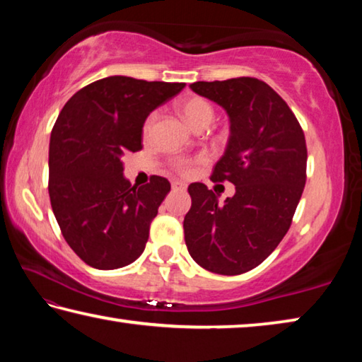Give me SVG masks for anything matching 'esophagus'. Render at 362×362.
I'll return each instance as SVG.
<instances>
[{"mask_svg": "<svg viewBox=\"0 0 362 362\" xmlns=\"http://www.w3.org/2000/svg\"><path fill=\"white\" fill-rule=\"evenodd\" d=\"M187 188V183L185 182H180V180H174L173 182V189L174 192H183V189Z\"/></svg>", "mask_w": 362, "mask_h": 362, "instance_id": "esophagus-1", "label": "esophagus"}]
</instances>
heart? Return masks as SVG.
I'll return each instance as SVG.
<instances>
[{"label":"heart","instance_id":"1","mask_svg":"<svg viewBox=\"0 0 362 362\" xmlns=\"http://www.w3.org/2000/svg\"><path fill=\"white\" fill-rule=\"evenodd\" d=\"M179 113L183 118V121L192 127V129H196V127L201 124H206L214 118V110L211 107V103L201 99V97H192V99H187L179 103ZM151 119L146 121V129H148L151 124ZM175 168L180 170L183 174H188L193 168V161L192 159H177L175 161Z\"/></svg>","mask_w":362,"mask_h":362}]
</instances>
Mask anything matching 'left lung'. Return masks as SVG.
<instances>
[{"label":"left lung","instance_id":"8db88e82","mask_svg":"<svg viewBox=\"0 0 362 362\" xmlns=\"http://www.w3.org/2000/svg\"><path fill=\"white\" fill-rule=\"evenodd\" d=\"M189 89L228 116V142L212 180H228L236 188L218 203V194L204 183L188 187L187 249L207 272L246 273L260 265L289 230L306 180L303 131L287 103L260 79L196 81Z\"/></svg>","mask_w":362,"mask_h":362}]
</instances>
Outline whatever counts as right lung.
Here are the masks:
<instances>
[{
  "label": "right lung",
  "instance_id": "add662e5",
  "mask_svg": "<svg viewBox=\"0 0 362 362\" xmlns=\"http://www.w3.org/2000/svg\"><path fill=\"white\" fill-rule=\"evenodd\" d=\"M183 88L108 76L79 89L60 112L49 142V198L65 241L88 265L116 269L142 255L170 183L153 175L131 185L122 156L142 150L148 115Z\"/></svg>",
  "mask_w": 362,
  "mask_h": 362
}]
</instances>
